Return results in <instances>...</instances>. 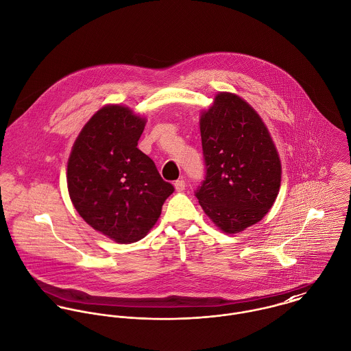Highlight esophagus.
<instances>
[{
    "mask_svg": "<svg viewBox=\"0 0 351 351\" xmlns=\"http://www.w3.org/2000/svg\"><path fill=\"white\" fill-rule=\"evenodd\" d=\"M174 188H176L177 192H184V191H185V181H184L182 178L177 180V181L174 182Z\"/></svg>",
    "mask_w": 351,
    "mask_h": 351,
    "instance_id": "1",
    "label": "esophagus"
}]
</instances>
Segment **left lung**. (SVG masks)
Masks as SVG:
<instances>
[{
	"label": "left lung",
	"mask_w": 351,
	"mask_h": 351,
	"mask_svg": "<svg viewBox=\"0 0 351 351\" xmlns=\"http://www.w3.org/2000/svg\"><path fill=\"white\" fill-rule=\"evenodd\" d=\"M200 132L205 178L195 195L221 231L241 232L276 201L278 152L259 114L232 93H219L201 113Z\"/></svg>",
	"instance_id": "left-lung-1"
}]
</instances>
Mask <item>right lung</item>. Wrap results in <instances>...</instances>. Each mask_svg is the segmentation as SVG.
<instances>
[{
    "label": "right lung",
    "instance_id": "1",
    "mask_svg": "<svg viewBox=\"0 0 351 351\" xmlns=\"http://www.w3.org/2000/svg\"><path fill=\"white\" fill-rule=\"evenodd\" d=\"M146 120L121 105H106L85 124L67 162L74 208L117 243L141 241L174 192L150 156L138 149Z\"/></svg>",
    "mask_w": 351,
    "mask_h": 351
}]
</instances>
